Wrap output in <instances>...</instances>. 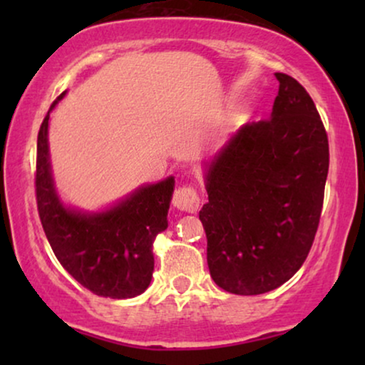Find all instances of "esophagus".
I'll return each instance as SVG.
<instances>
[{"label": "esophagus", "instance_id": "34e87169", "mask_svg": "<svg viewBox=\"0 0 365 365\" xmlns=\"http://www.w3.org/2000/svg\"><path fill=\"white\" fill-rule=\"evenodd\" d=\"M173 206L179 209V211L196 212L199 209V196L196 189L186 186L176 189L173 196Z\"/></svg>", "mask_w": 365, "mask_h": 365}]
</instances>
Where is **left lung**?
I'll return each instance as SVG.
<instances>
[{
  "instance_id": "left-lung-1",
  "label": "left lung",
  "mask_w": 365,
  "mask_h": 365,
  "mask_svg": "<svg viewBox=\"0 0 365 365\" xmlns=\"http://www.w3.org/2000/svg\"><path fill=\"white\" fill-rule=\"evenodd\" d=\"M271 118L242 126L206 163L209 201L199 211L214 282L257 296L287 282L306 261L321 219L329 143L316 104L276 73Z\"/></svg>"
}]
</instances>
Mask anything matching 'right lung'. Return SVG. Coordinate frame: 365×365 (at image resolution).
I'll use <instances>...</instances> for the list:
<instances>
[{"label":"right lung","instance_id":"right-lung-1","mask_svg":"<svg viewBox=\"0 0 365 365\" xmlns=\"http://www.w3.org/2000/svg\"><path fill=\"white\" fill-rule=\"evenodd\" d=\"M38 133L36 201L44 234L58 261L96 296L129 299L149 287L153 242L168 227L174 178L144 184L113 206L89 212L66 206L54 186L49 158V113Z\"/></svg>","mask_w":365,"mask_h":365}]
</instances>
